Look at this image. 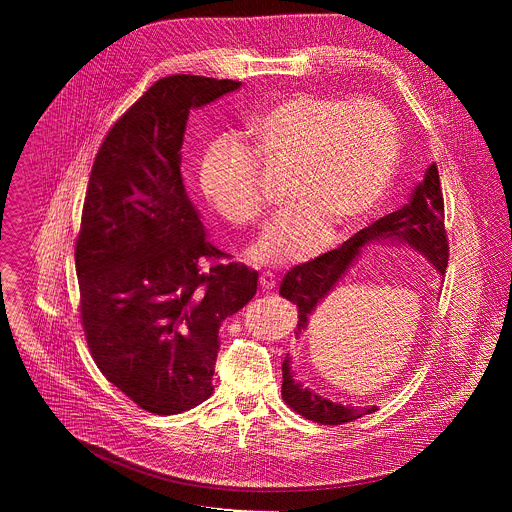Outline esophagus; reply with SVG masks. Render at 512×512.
<instances>
[{"instance_id":"34e87169","label":"esophagus","mask_w":512,"mask_h":512,"mask_svg":"<svg viewBox=\"0 0 512 512\" xmlns=\"http://www.w3.org/2000/svg\"><path fill=\"white\" fill-rule=\"evenodd\" d=\"M259 285L265 289V291H271V289H275V275L273 273H261L259 275Z\"/></svg>"}]
</instances>
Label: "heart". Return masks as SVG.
<instances>
[{
    "label": "heart",
    "instance_id": "b5f03b06",
    "mask_svg": "<svg viewBox=\"0 0 512 512\" xmlns=\"http://www.w3.org/2000/svg\"><path fill=\"white\" fill-rule=\"evenodd\" d=\"M239 143L218 139L198 168L206 204L231 227L257 223L263 210L259 168L289 172V208L265 229L251 257L265 265H294L330 237L350 233L385 198L401 156L395 115L377 101L328 93H294L261 107Z\"/></svg>",
    "mask_w": 512,
    "mask_h": 512
}]
</instances>
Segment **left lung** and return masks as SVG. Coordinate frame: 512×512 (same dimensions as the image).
I'll use <instances>...</instances> for the list:
<instances>
[{"instance_id":"left-lung-1","label":"left lung","mask_w":512,"mask_h":512,"mask_svg":"<svg viewBox=\"0 0 512 512\" xmlns=\"http://www.w3.org/2000/svg\"><path fill=\"white\" fill-rule=\"evenodd\" d=\"M371 243H397L417 251L425 257L440 275L446 273L448 267V239L444 229V196L440 174L437 166L431 164L425 170V176L419 184H415L407 204L399 210L379 218L367 229L356 233L342 247L328 251L308 263L296 265L281 281L279 294L281 298L294 302L298 306V326L296 334L308 330L310 316L316 312L320 304L336 289L338 281L346 275V271L356 263L362 249ZM283 385L281 395L283 401L304 415L322 425H340L362 415L373 413L377 407H352L334 403L316 391L304 387L294 379L291 371V358L283 360Z\"/></svg>"}]
</instances>
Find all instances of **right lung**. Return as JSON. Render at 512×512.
Wrapping results in <instances>:
<instances>
[{"instance_id": "obj_1", "label": "right lung", "mask_w": 512, "mask_h": 512, "mask_svg": "<svg viewBox=\"0 0 512 512\" xmlns=\"http://www.w3.org/2000/svg\"><path fill=\"white\" fill-rule=\"evenodd\" d=\"M239 87L160 79L111 127L91 170L75 249L83 328L105 379L156 415L212 395L218 328L257 291V271L206 239L180 174L190 109Z\"/></svg>"}]
</instances>
